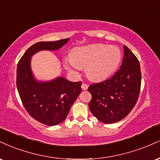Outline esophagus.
<instances>
[{"label":"esophagus","instance_id":"34e87169","mask_svg":"<svg viewBox=\"0 0 160 160\" xmlns=\"http://www.w3.org/2000/svg\"><path fill=\"white\" fill-rule=\"evenodd\" d=\"M81 88H82V90H87V89H88V86L86 85V84H85V83H82V85H81Z\"/></svg>","mask_w":160,"mask_h":160}]
</instances>
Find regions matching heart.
Here are the masks:
<instances>
[{
    "label": "heart",
    "instance_id": "1",
    "mask_svg": "<svg viewBox=\"0 0 160 160\" xmlns=\"http://www.w3.org/2000/svg\"><path fill=\"white\" fill-rule=\"evenodd\" d=\"M121 57L118 47L96 43L74 49L70 59L65 61V67L74 74L78 73L79 68H86L88 78L99 81L105 80L115 72Z\"/></svg>",
    "mask_w": 160,
    "mask_h": 160
}]
</instances>
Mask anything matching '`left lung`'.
I'll return each instance as SVG.
<instances>
[{
	"label": "left lung",
	"mask_w": 160,
	"mask_h": 160,
	"mask_svg": "<svg viewBox=\"0 0 160 160\" xmlns=\"http://www.w3.org/2000/svg\"><path fill=\"white\" fill-rule=\"evenodd\" d=\"M120 68L111 78L92 84L89 108L104 123H113L127 116L135 107L140 92L141 74L138 60L126 46Z\"/></svg>",
	"instance_id": "1"
}]
</instances>
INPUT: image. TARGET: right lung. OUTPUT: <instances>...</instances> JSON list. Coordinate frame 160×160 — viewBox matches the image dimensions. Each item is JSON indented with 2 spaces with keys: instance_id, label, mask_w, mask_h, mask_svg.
<instances>
[{
  "instance_id": "add662e5",
  "label": "right lung",
  "mask_w": 160,
  "mask_h": 160,
  "mask_svg": "<svg viewBox=\"0 0 160 160\" xmlns=\"http://www.w3.org/2000/svg\"><path fill=\"white\" fill-rule=\"evenodd\" d=\"M69 39L34 43L24 53L17 65L16 86L24 107L34 120L47 126H56L65 120L82 92V82H71L63 77L49 81L38 80L31 67L32 57L42 50H58Z\"/></svg>"
}]
</instances>
